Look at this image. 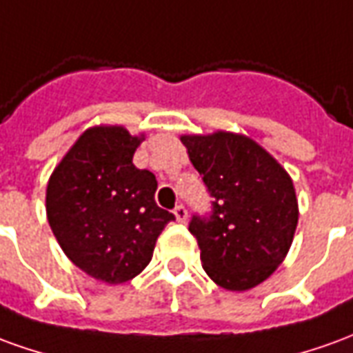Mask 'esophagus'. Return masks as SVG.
Segmentation results:
<instances>
[{
	"instance_id": "obj_1",
	"label": "esophagus",
	"mask_w": 353,
	"mask_h": 353,
	"mask_svg": "<svg viewBox=\"0 0 353 353\" xmlns=\"http://www.w3.org/2000/svg\"><path fill=\"white\" fill-rule=\"evenodd\" d=\"M174 214H176V219L179 223H185V221H187V216H189L183 204H177L176 208H174Z\"/></svg>"
}]
</instances>
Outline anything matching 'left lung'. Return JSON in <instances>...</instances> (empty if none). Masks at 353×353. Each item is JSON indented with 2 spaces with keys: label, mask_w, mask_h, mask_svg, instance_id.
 Here are the masks:
<instances>
[{
  "label": "left lung",
  "mask_w": 353,
  "mask_h": 353,
  "mask_svg": "<svg viewBox=\"0 0 353 353\" xmlns=\"http://www.w3.org/2000/svg\"><path fill=\"white\" fill-rule=\"evenodd\" d=\"M181 143L214 199L210 216H193L189 223L202 268L228 290L260 285L285 260L294 239L292 179L246 135H183Z\"/></svg>",
  "instance_id": "1"
}]
</instances>
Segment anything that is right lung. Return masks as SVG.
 <instances>
[{
  "label": "right lung",
  "instance_id": "right-lung-1",
  "mask_svg": "<svg viewBox=\"0 0 353 353\" xmlns=\"http://www.w3.org/2000/svg\"><path fill=\"white\" fill-rule=\"evenodd\" d=\"M141 141L122 125L90 128L49 177L46 210L57 243L76 268L108 285L139 275L176 219L154 202V174L134 166Z\"/></svg>",
  "mask_w": 353,
  "mask_h": 353
}]
</instances>
